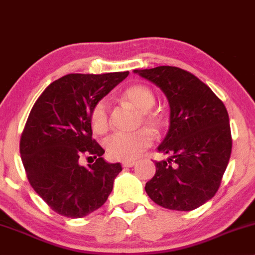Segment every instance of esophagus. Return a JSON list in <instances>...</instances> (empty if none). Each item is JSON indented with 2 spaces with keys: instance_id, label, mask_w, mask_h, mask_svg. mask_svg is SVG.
I'll return each instance as SVG.
<instances>
[{
  "instance_id": "34e87169",
  "label": "esophagus",
  "mask_w": 255,
  "mask_h": 255,
  "mask_svg": "<svg viewBox=\"0 0 255 255\" xmlns=\"http://www.w3.org/2000/svg\"><path fill=\"white\" fill-rule=\"evenodd\" d=\"M134 164H135V160H125V162H122V166H125V168H129Z\"/></svg>"
}]
</instances>
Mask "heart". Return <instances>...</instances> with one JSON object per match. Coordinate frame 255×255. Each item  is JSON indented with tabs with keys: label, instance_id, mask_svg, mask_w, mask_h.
<instances>
[{
	"label": "heart",
	"instance_id": "b5f03b06",
	"mask_svg": "<svg viewBox=\"0 0 255 255\" xmlns=\"http://www.w3.org/2000/svg\"><path fill=\"white\" fill-rule=\"evenodd\" d=\"M121 101L127 102L139 111V125L144 124L152 129L159 127L162 115L153 104L154 93L144 85H131L121 93ZM90 126L96 134H104L109 129V115L104 102H97L90 111ZM152 144V134L145 128L130 133H116L105 142L108 153L118 160H133L141 156Z\"/></svg>",
	"mask_w": 255,
	"mask_h": 255
}]
</instances>
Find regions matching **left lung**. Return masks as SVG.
Returning a JSON list of instances; mask_svg holds the SVG:
<instances>
[{"mask_svg": "<svg viewBox=\"0 0 255 255\" xmlns=\"http://www.w3.org/2000/svg\"><path fill=\"white\" fill-rule=\"evenodd\" d=\"M156 84L170 107V126L158 151L170 154L156 162L145 191L159 206L192 211L221 186L231 154L229 115L223 102L192 73L171 66L135 69Z\"/></svg>", "mask_w": 255, "mask_h": 255, "instance_id": "1", "label": "left lung"}]
</instances>
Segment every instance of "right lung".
Masks as SVG:
<instances>
[{"label":"right lung","instance_id":"1","mask_svg":"<svg viewBox=\"0 0 255 255\" xmlns=\"http://www.w3.org/2000/svg\"><path fill=\"white\" fill-rule=\"evenodd\" d=\"M128 74L64 75L49 85L32 107L20 154L32 188L58 215L85 217L113 191L122 166L102 157L104 150L92 139L90 111ZM81 155L93 157L95 163L80 166Z\"/></svg>","mask_w":255,"mask_h":255}]
</instances>
